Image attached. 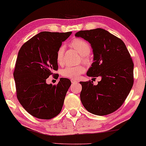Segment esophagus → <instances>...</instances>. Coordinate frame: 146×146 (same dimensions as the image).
Wrapping results in <instances>:
<instances>
[{
  "label": "esophagus",
  "instance_id": "obj_1",
  "mask_svg": "<svg viewBox=\"0 0 146 146\" xmlns=\"http://www.w3.org/2000/svg\"><path fill=\"white\" fill-rule=\"evenodd\" d=\"M71 83H72V84H77V83H78V80H76L71 79Z\"/></svg>",
  "mask_w": 146,
  "mask_h": 146
}]
</instances>
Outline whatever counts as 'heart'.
<instances>
[{
	"mask_svg": "<svg viewBox=\"0 0 146 146\" xmlns=\"http://www.w3.org/2000/svg\"><path fill=\"white\" fill-rule=\"evenodd\" d=\"M69 46L75 50L80 55H81V59L84 63L88 64L90 62L88 54L90 52V46L83 39L75 38L69 42ZM64 48L60 46L57 50L56 53V61L58 64H63L64 60ZM84 71V68L82 66H69L66 67L62 71V75L65 77L70 78L73 79H77L79 77V76L83 73Z\"/></svg>",
	"mask_w": 146,
	"mask_h": 146,
	"instance_id": "1",
	"label": "heart"
}]
</instances>
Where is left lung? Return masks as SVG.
<instances>
[{
    "mask_svg": "<svg viewBox=\"0 0 146 146\" xmlns=\"http://www.w3.org/2000/svg\"><path fill=\"white\" fill-rule=\"evenodd\" d=\"M88 41L94 54V62L86 75L101 77L92 81L80 82V100L86 110L96 115L111 113L121 107L134 83V64L123 40L101 28L80 31L75 34Z\"/></svg>",
    "mask_w": 146,
    "mask_h": 146,
    "instance_id": "1",
    "label": "left lung"
}]
</instances>
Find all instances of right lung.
I'll use <instances>...</instances> for the list:
<instances>
[{"label": "right lung", "mask_w": 146, "mask_h": 146, "mask_svg": "<svg viewBox=\"0 0 146 146\" xmlns=\"http://www.w3.org/2000/svg\"><path fill=\"white\" fill-rule=\"evenodd\" d=\"M71 34L40 32L19 50L14 71L17 98L23 108L38 119H52L62 111L71 80L60 78L57 85L48 84L46 80L56 75L57 50Z\"/></svg>", "instance_id": "add662e5"}]
</instances>
